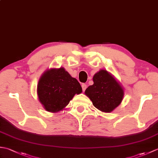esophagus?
I'll return each instance as SVG.
<instances>
[{"instance_id":"esophagus-1","label":"esophagus","mask_w":158,"mask_h":158,"mask_svg":"<svg viewBox=\"0 0 158 158\" xmlns=\"http://www.w3.org/2000/svg\"><path fill=\"white\" fill-rule=\"evenodd\" d=\"M81 87H82V89H83V91L84 92L85 90V89L87 88V85H86V84H85V83H83V84L81 85Z\"/></svg>"}]
</instances>
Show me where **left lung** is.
Segmentation results:
<instances>
[{
	"label": "left lung",
	"mask_w": 158,
	"mask_h": 158,
	"mask_svg": "<svg viewBox=\"0 0 158 158\" xmlns=\"http://www.w3.org/2000/svg\"><path fill=\"white\" fill-rule=\"evenodd\" d=\"M94 84L85 89V94L100 111L112 112L124 96V89L112 74L101 69L93 77Z\"/></svg>",
	"instance_id": "1"
}]
</instances>
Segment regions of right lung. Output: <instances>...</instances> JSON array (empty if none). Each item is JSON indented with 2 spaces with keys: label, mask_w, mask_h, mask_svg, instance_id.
Masks as SVG:
<instances>
[{
  "label": "right lung",
  "mask_w": 158,
  "mask_h": 158,
  "mask_svg": "<svg viewBox=\"0 0 158 158\" xmlns=\"http://www.w3.org/2000/svg\"><path fill=\"white\" fill-rule=\"evenodd\" d=\"M81 92L80 83L63 67L48 69L43 73L36 89L39 102L50 113L64 110L74 96Z\"/></svg>",
  "instance_id": "obj_1"
}]
</instances>
